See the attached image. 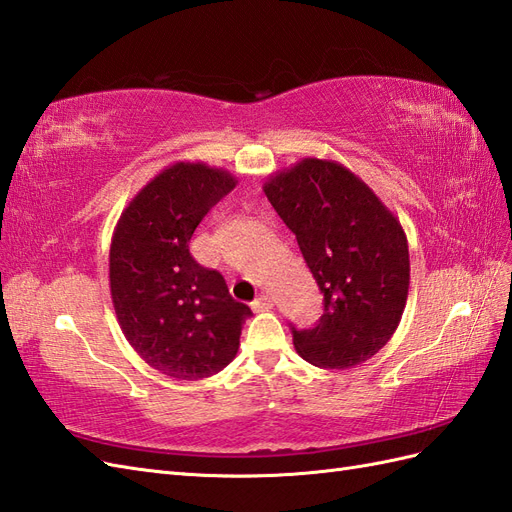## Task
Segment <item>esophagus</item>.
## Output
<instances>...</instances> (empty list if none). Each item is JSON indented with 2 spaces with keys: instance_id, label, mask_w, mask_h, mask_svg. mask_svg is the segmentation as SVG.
Masks as SVG:
<instances>
[{
  "instance_id": "1",
  "label": "esophagus",
  "mask_w": 512,
  "mask_h": 512,
  "mask_svg": "<svg viewBox=\"0 0 512 512\" xmlns=\"http://www.w3.org/2000/svg\"><path fill=\"white\" fill-rule=\"evenodd\" d=\"M268 309H272V296L261 294L259 298H255V303H253V311H255V313L268 311Z\"/></svg>"
}]
</instances>
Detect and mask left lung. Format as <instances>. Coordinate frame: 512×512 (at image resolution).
<instances>
[{
    "mask_svg": "<svg viewBox=\"0 0 512 512\" xmlns=\"http://www.w3.org/2000/svg\"><path fill=\"white\" fill-rule=\"evenodd\" d=\"M264 192L324 294L313 329L294 348L316 368L348 370L396 333L409 294V244L400 220L350 168L305 157L270 175Z\"/></svg>",
    "mask_w": 512,
    "mask_h": 512,
    "instance_id": "left-lung-1",
    "label": "left lung"
}]
</instances>
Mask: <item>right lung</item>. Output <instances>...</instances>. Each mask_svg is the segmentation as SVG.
Segmentation results:
<instances>
[{
  "label": "right lung",
  "instance_id": "obj_1",
  "mask_svg": "<svg viewBox=\"0 0 512 512\" xmlns=\"http://www.w3.org/2000/svg\"><path fill=\"white\" fill-rule=\"evenodd\" d=\"M238 179L203 162H175L144 186L116 222L110 292L116 320L140 359L179 381L233 361L251 309L216 270L190 255L194 229Z\"/></svg>",
  "mask_w": 512,
  "mask_h": 512
}]
</instances>
